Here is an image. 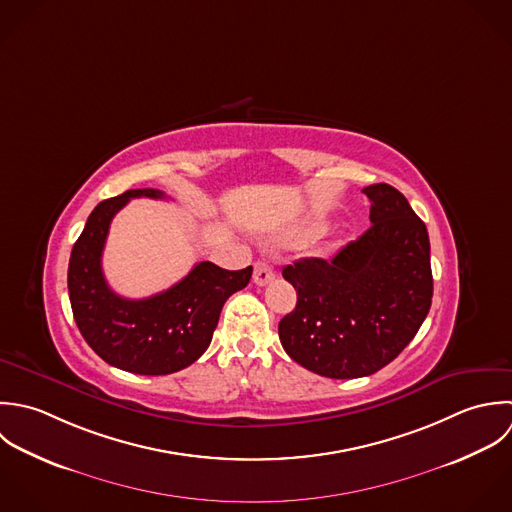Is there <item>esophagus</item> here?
I'll use <instances>...</instances> for the list:
<instances>
[{
	"label": "esophagus",
	"mask_w": 512,
	"mask_h": 512,
	"mask_svg": "<svg viewBox=\"0 0 512 512\" xmlns=\"http://www.w3.org/2000/svg\"><path fill=\"white\" fill-rule=\"evenodd\" d=\"M276 276L274 266L268 260H258L254 264V284L256 286H266L268 282H272Z\"/></svg>",
	"instance_id": "1"
}]
</instances>
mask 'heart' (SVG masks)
Instances as JSON below:
<instances>
[{
    "mask_svg": "<svg viewBox=\"0 0 512 512\" xmlns=\"http://www.w3.org/2000/svg\"><path fill=\"white\" fill-rule=\"evenodd\" d=\"M326 230V222L324 220H314L310 226H308V234L310 236H318V234H322Z\"/></svg>",
    "mask_w": 512,
    "mask_h": 512,
    "instance_id": "b5f03b06",
    "label": "heart"
}]
</instances>
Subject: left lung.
<instances>
[{
    "mask_svg": "<svg viewBox=\"0 0 512 512\" xmlns=\"http://www.w3.org/2000/svg\"><path fill=\"white\" fill-rule=\"evenodd\" d=\"M363 192L371 226L359 238L330 260L304 258L282 270L298 294L278 326L282 347L332 379L365 377L391 363L415 338L433 298L425 222L385 182Z\"/></svg>",
    "mask_w": 512,
    "mask_h": 512,
    "instance_id": "obj_1",
    "label": "left lung"
}]
</instances>
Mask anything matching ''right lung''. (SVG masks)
<instances>
[{
  "mask_svg": "<svg viewBox=\"0 0 512 512\" xmlns=\"http://www.w3.org/2000/svg\"><path fill=\"white\" fill-rule=\"evenodd\" d=\"M141 196L165 198V192L127 190L99 202L89 214L69 258V300L81 336L101 359L139 375H167L206 351L224 302L248 286L252 266L230 272L198 262L161 294L145 300L117 296L103 276L101 256L113 216Z\"/></svg>",
  "mask_w": 512,
  "mask_h": 512,
  "instance_id": "add662e5",
  "label": "right lung"
}]
</instances>
